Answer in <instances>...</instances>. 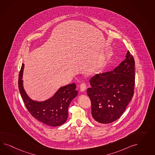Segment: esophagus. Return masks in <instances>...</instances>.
I'll use <instances>...</instances> for the list:
<instances>
[{"mask_svg": "<svg viewBox=\"0 0 155 155\" xmlns=\"http://www.w3.org/2000/svg\"><path fill=\"white\" fill-rule=\"evenodd\" d=\"M80 87L81 91L84 92L86 89V85L84 83H82V84H81V85H80Z\"/></svg>", "mask_w": 155, "mask_h": 155, "instance_id": "obj_1", "label": "esophagus"}]
</instances>
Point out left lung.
<instances>
[{
	"mask_svg": "<svg viewBox=\"0 0 155 155\" xmlns=\"http://www.w3.org/2000/svg\"><path fill=\"white\" fill-rule=\"evenodd\" d=\"M114 71L93 76L87 94L96 122L108 124L121 117L134 93L135 61L129 51Z\"/></svg>",
	"mask_w": 155,
	"mask_h": 155,
	"instance_id": "left-lung-1",
	"label": "left lung"
}]
</instances>
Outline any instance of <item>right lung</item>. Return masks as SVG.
<instances>
[{
	"instance_id": "1",
	"label": "right lung",
	"mask_w": 155,
	"mask_h": 155,
	"mask_svg": "<svg viewBox=\"0 0 155 155\" xmlns=\"http://www.w3.org/2000/svg\"><path fill=\"white\" fill-rule=\"evenodd\" d=\"M24 64L20 71L18 85L20 93L28 111L37 119L48 126L57 127L63 124L68 117V107L71 101L77 95L75 84L61 87L54 95L45 101H33L24 89L23 74Z\"/></svg>"
}]
</instances>
